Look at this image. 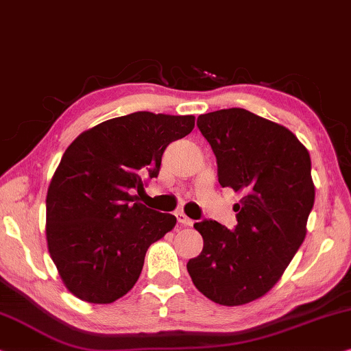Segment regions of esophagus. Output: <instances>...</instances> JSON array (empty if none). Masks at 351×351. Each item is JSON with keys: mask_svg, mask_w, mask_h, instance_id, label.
I'll return each mask as SVG.
<instances>
[{"mask_svg": "<svg viewBox=\"0 0 351 351\" xmlns=\"http://www.w3.org/2000/svg\"><path fill=\"white\" fill-rule=\"evenodd\" d=\"M176 217H177V220H179L180 225H184V226H191L193 225V220H191V218H188L185 213L177 212Z\"/></svg>", "mask_w": 351, "mask_h": 351, "instance_id": "esophagus-1", "label": "esophagus"}]
</instances>
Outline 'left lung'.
<instances>
[{
    "mask_svg": "<svg viewBox=\"0 0 351 351\" xmlns=\"http://www.w3.org/2000/svg\"><path fill=\"white\" fill-rule=\"evenodd\" d=\"M217 156L218 182L241 193L237 225L195 223L204 247L186 264L193 283L210 301L242 306L280 280L307 234L315 201L311 155L283 125L245 109L197 117Z\"/></svg>",
    "mask_w": 351,
    "mask_h": 351,
    "instance_id": "obj_1",
    "label": "left lung"
}]
</instances>
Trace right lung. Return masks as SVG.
<instances>
[{"label":"right lung","mask_w":351,"mask_h":351,"mask_svg":"<svg viewBox=\"0 0 351 351\" xmlns=\"http://www.w3.org/2000/svg\"><path fill=\"white\" fill-rule=\"evenodd\" d=\"M195 128L193 115L134 112L80 133L66 149L45 199V237L64 287L90 304L125 296L152 243L177 218L139 202L171 142Z\"/></svg>","instance_id":"1"}]
</instances>
